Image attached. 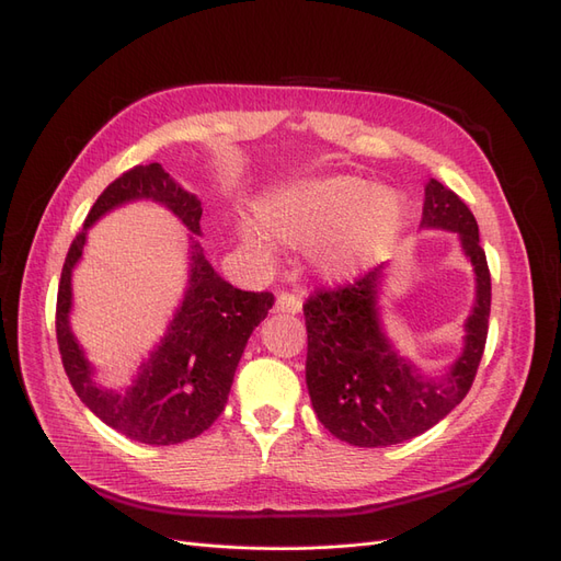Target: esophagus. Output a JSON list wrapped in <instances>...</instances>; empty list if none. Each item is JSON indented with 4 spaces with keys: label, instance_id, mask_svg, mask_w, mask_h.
I'll use <instances>...</instances> for the list:
<instances>
[{
    "label": "esophagus",
    "instance_id": "1",
    "mask_svg": "<svg viewBox=\"0 0 561 561\" xmlns=\"http://www.w3.org/2000/svg\"><path fill=\"white\" fill-rule=\"evenodd\" d=\"M277 312L282 314H298L302 310V302L298 296L294 294H286V291H279L277 294V306H275Z\"/></svg>",
    "mask_w": 561,
    "mask_h": 561
}]
</instances>
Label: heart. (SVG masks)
<instances>
[{"instance_id": "obj_1", "label": "heart", "mask_w": 561, "mask_h": 561, "mask_svg": "<svg viewBox=\"0 0 561 561\" xmlns=\"http://www.w3.org/2000/svg\"><path fill=\"white\" fill-rule=\"evenodd\" d=\"M255 218L282 242L310 249L319 275L347 279L374 265L404 226V204L397 192L376 187L359 175H327L270 192L255 204ZM247 239L263 242L253 232Z\"/></svg>"}]
</instances>
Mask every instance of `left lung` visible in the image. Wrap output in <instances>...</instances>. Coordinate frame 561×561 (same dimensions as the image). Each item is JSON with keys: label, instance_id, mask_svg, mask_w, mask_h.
<instances>
[{"label": "left lung", "instance_id": "left-lung-1", "mask_svg": "<svg viewBox=\"0 0 561 561\" xmlns=\"http://www.w3.org/2000/svg\"><path fill=\"white\" fill-rule=\"evenodd\" d=\"M421 228L456 232L474 270V302L462 350L439 376L423 374L388 339L380 317L386 265L341 289L319 291L302 306L312 409L333 437L352 446L374 449L423 435L462 402L484 355L491 275L477 220L454 190L430 179Z\"/></svg>", "mask_w": 561, "mask_h": 561}]
</instances>
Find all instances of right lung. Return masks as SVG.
I'll return each mask as SVG.
<instances>
[{
  "label": "right lung",
  "mask_w": 561,
  "mask_h": 561,
  "mask_svg": "<svg viewBox=\"0 0 561 561\" xmlns=\"http://www.w3.org/2000/svg\"><path fill=\"white\" fill-rule=\"evenodd\" d=\"M138 198L162 203L193 232L188 286L163 341L141 363L133 386L110 391L94 382V367L69 327L71 272L81 260L85 232L92 222L112 208ZM199 218V197L175 183L162 164L134 167L95 199L84 220V230L75 237L62 265L56 335L66 374L91 413L140 444H181L214 425L228 404L232 378L249 335L275 302V296L267 291L234 289L218 275L194 237L202 234Z\"/></svg>",
  "instance_id": "obj_1"
}]
</instances>
